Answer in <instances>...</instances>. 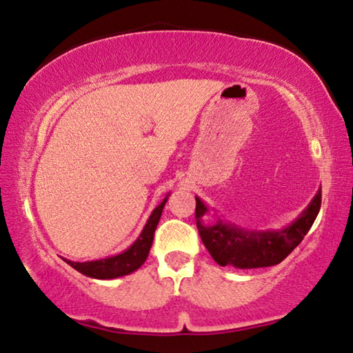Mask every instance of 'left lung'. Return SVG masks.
I'll return each instance as SVG.
<instances>
[{"instance_id":"left-lung-1","label":"left lung","mask_w":353,"mask_h":353,"mask_svg":"<svg viewBox=\"0 0 353 353\" xmlns=\"http://www.w3.org/2000/svg\"><path fill=\"white\" fill-rule=\"evenodd\" d=\"M321 188L312 202L290 225L280 230H248L225 223L216 216V223L205 224L208 207L196 196V224L208 252L221 266L254 270L279 265L296 249L312 229L321 208Z\"/></svg>"}]
</instances>
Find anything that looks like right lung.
<instances>
[{"mask_svg":"<svg viewBox=\"0 0 353 353\" xmlns=\"http://www.w3.org/2000/svg\"><path fill=\"white\" fill-rule=\"evenodd\" d=\"M170 193L165 196V199L160 202V204L154 208L151 216L148 218L145 227H143L140 236L130 244V246L119 252L117 255L105 256V259L99 260H92V261H71L63 259L68 263L71 268H74L76 271L92 279H99V280H110V279H118L123 276H128V274L134 272L139 270V268L146 261L149 250H151L152 241H154V232L157 229V224L162 216L163 207L168 201Z\"/></svg>","mask_w":353,"mask_h":353,"instance_id":"add662e5","label":"right lung"}]
</instances>
